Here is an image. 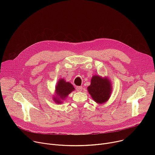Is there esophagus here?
Wrapping results in <instances>:
<instances>
[{
    "label": "esophagus",
    "instance_id": "1",
    "mask_svg": "<svg viewBox=\"0 0 155 155\" xmlns=\"http://www.w3.org/2000/svg\"><path fill=\"white\" fill-rule=\"evenodd\" d=\"M76 90L78 92H80L83 90V87L82 86H77L76 87Z\"/></svg>",
    "mask_w": 155,
    "mask_h": 155
}]
</instances>
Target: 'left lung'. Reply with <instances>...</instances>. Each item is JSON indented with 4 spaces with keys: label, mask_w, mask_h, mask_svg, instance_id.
Listing matches in <instances>:
<instances>
[{
    "label": "left lung",
    "mask_w": 155,
    "mask_h": 155,
    "mask_svg": "<svg viewBox=\"0 0 155 155\" xmlns=\"http://www.w3.org/2000/svg\"><path fill=\"white\" fill-rule=\"evenodd\" d=\"M113 88L112 82L107 77L93 75L91 84L87 87V91L92 99L98 104H103L109 99Z\"/></svg>",
    "instance_id": "1"
}]
</instances>
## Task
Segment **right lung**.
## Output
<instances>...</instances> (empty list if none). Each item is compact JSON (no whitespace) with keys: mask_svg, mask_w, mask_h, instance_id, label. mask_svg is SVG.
Masks as SVG:
<instances>
[{"mask_svg":"<svg viewBox=\"0 0 155 155\" xmlns=\"http://www.w3.org/2000/svg\"><path fill=\"white\" fill-rule=\"evenodd\" d=\"M75 90L74 86L69 82H67L64 78L59 79L56 86L54 94L53 95V101L56 104H60L63 103L69 94Z\"/></svg>","mask_w":155,"mask_h":155,"instance_id":"add662e5","label":"right lung"}]
</instances>
